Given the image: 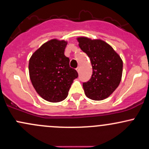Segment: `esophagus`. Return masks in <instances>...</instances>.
<instances>
[{"instance_id":"34e87169","label":"esophagus","mask_w":149,"mask_h":149,"mask_svg":"<svg viewBox=\"0 0 149 149\" xmlns=\"http://www.w3.org/2000/svg\"><path fill=\"white\" fill-rule=\"evenodd\" d=\"M76 71H77V72H78V73H79V72H80V71H81V68H80V67H79V66H78V68H76Z\"/></svg>"}]
</instances>
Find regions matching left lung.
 Wrapping results in <instances>:
<instances>
[{
    "instance_id": "left-lung-1",
    "label": "left lung",
    "mask_w": 149,
    "mask_h": 149,
    "mask_svg": "<svg viewBox=\"0 0 149 149\" xmlns=\"http://www.w3.org/2000/svg\"><path fill=\"white\" fill-rule=\"evenodd\" d=\"M78 46L91 60V78L83 83L86 95L93 100H102L117 89L121 82L123 61L120 55L104 41L86 37H77Z\"/></svg>"
}]
</instances>
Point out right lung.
<instances>
[{
    "mask_svg": "<svg viewBox=\"0 0 149 149\" xmlns=\"http://www.w3.org/2000/svg\"><path fill=\"white\" fill-rule=\"evenodd\" d=\"M68 42L52 39L32 54L29 60V74L36 92L45 100L58 102L68 96L77 71L69 66L64 55Z\"/></svg>",
    "mask_w": 149,
    "mask_h": 149,
    "instance_id": "obj_1",
    "label": "right lung"
}]
</instances>
